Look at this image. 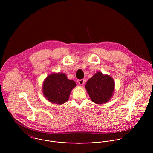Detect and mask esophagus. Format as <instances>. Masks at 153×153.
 Segmentation results:
<instances>
[{"instance_id":"1","label":"esophagus","mask_w":153,"mask_h":153,"mask_svg":"<svg viewBox=\"0 0 153 153\" xmlns=\"http://www.w3.org/2000/svg\"><path fill=\"white\" fill-rule=\"evenodd\" d=\"M84 82H85L84 79H80L78 81V83L80 85H83L84 84Z\"/></svg>"}]
</instances>
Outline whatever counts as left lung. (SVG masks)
Segmentation results:
<instances>
[{
	"instance_id": "left-lung-1",
	"label": "left lung",
	"mask_w": 153,
	"mask_h": 153,
	"mask_svg": "<svg viewBox=\"0 0 153 153\" xmlns=\"http://www.w3.org/2000/svg\"><path fill=\"white\" fill-rule=\"evenodd\" d=\"M85 87L93 102L103 104L112 98L115 90V82L111 76L99 71L88 81Z\"/></svg>"
}]
</instances>
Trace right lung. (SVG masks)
Segmentation results:
<instances>
[{"mask_svg":"<svg viewBox=\"0 0 153 153\" xmlns=\"http://www.w3.org/2000/svg\"><path fill=\"white\" fill-rule=\"evenodd\" d=\"M76 86L75 81L68 79L65 73L54 72L45 79L42 92L50 102L62 105L68 101L72 89Z\"/></svg>","mask_w":153,"mask_h":153,"instance_id":"obj_1","label":"right lung"}]
</instances>
